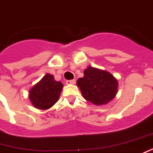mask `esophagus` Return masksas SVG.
Here are the masks:
<instances>
[{
	"instance_id": "34e87169",
	"label": "esophagus",
	"mask_w": 153,
	"mask_h": 153,
	"mask_svg": "<svg viewBox=\"0 0 153 153\" xmlns=\"http://www.w3.org/2000/svg\"><path fill=\"white\" fill-rule=\"evenodd\" d=\"M75 79H70V80H67L66 81V84H75Z\"/></svg>"
}]
</instances>
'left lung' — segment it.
I'll return each instance as SVG.
<instances>
[{
    "instance_id": "obj_1",
    "label": "left lung",
    "mask_w": 153,
    "mask_h": 153,
    "mask_svg": "<svg viewBox=\"0 0 153 153\" xmlns=\"http://www.w3.org/2000/svg\"><path fill=\"white\" fill-rule=\"evenodd\" d=\"M83 78L77 80V85L84 99L95 105L106 104L115 97L117 81L104 70L88 67L84 70Z\"/></svg>"
}]
</instances>
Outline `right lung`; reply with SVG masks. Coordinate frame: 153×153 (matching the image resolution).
I'll return each instance as SVG.
<instances>
[{"mask_svg": "<svg viewBox=\"0 0 153 153\" xmlns=\"http://www.w3.org/2000/svg\"><path fill=\"white\" fill-rule=\"evenodd\" d=\"M63 84L47 74L30 91L29 98L33 105L40 109H48L58 101Z\"/></svg>", "mask_w": 153, "mask_h": 153, "instance_id": "right-lung-1", "label": "right lung"}]
</instances>
